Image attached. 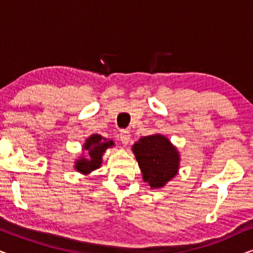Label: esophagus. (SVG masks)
Here are the masks:
<instances>
[{"label": "esophagus", "mask_w": 253, "mask_h": 253, "mask_svg": "<svg viewBox=\"0 0 253 253\" xmlns=\"http://www.w3.org/2000/svg\"><path fill=\"white\" fill-rule=\"evenodd\" d=\"M130 137H131V134H130V132L127 130H122V131H121L120 138H121V141H122L123 145L129 144Z\"/></svg>", "instance_id": "1"}]
</instances>
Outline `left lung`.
Here are the masks:
<instances>
[{
	"mask_svg": "<svg viewBox=\"0 0 253 253\" xmlns=\"http://www.w3.org/2000/svg\"><path fill=\"white\" fill-rule=\"evenodd\" d=\"M144 182L152 189L162 188L177 174L179 153L176 147L162 134L140 138L132 146Z\"/></svg>",
	"mask_w": 253,
	"mask_h": 253,
	"instance_id": "8db88e82",
	"label": "left lung"
}]
</instances>
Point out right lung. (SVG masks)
I'll return each instance as SVG.
<instances>
[{
    "mask_svg": "<svg viewBox=\"0 0 253 253\" xmlns=\"http://www.w3.org/2000/svg\"><path fill=\"white\" fill-rule=\"evenodd\" d=\"M114 146V141L108 140L98 133L92 134L87 138L83 150L86 151L87 157H81L76 161V170L82 174L87 175L89 172L100 168L102 164V155L107 148Z\"/></svg>",
    "mask_w": 253,
    "mask_h": 253,
    "instance_id": "right-lung-1",
    "label": "right lung"
}]
</instances>
